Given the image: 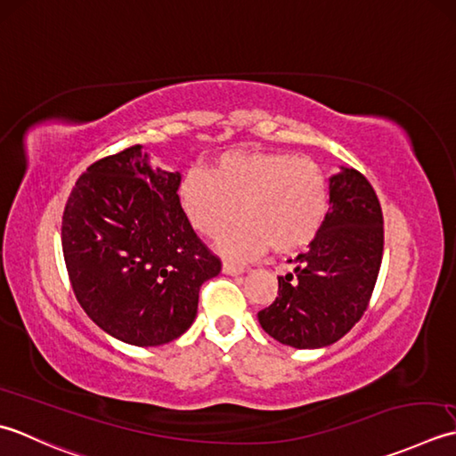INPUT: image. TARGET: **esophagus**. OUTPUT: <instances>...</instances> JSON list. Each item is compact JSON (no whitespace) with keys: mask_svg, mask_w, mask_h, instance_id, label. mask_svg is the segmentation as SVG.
Returning <instances> with one entry per match:
<instances>
[{"mask_svg":"<svg viewBox=\"0 0 456 456\" xmlns=\"http://www.w3.org/2000/svg\"><path fill=\"white\" fill-rule=\"evenodd\" d=\"M222 272L228 273V275H238V273L246 272V265H240V264H234V262H224V265H222Z\"/></svg>","mask_w":456,"mask_h":456,"instance_id":"34e87169","label":"esophagus"}]
</instances>
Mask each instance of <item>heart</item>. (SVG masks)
<instances>
[{
  "label": "heart",
  "mask_w": 456,
  "mask_h": 456,
  "mask_svg": "<svg viewBox=\"0 0 456 456\" xmlns=\"http://www.w3.org/2000/svg\"><path fill=\"white\" fill-rule=\"evenodd\" d=\"M179 200L199 234L222 240L232 256H252L272 244L275 252L309 246L329 215V181L321 167L281 151H238L218 157L210 171L191 169Z\"/></svg>",
  "instance_id": "heart-1"
}]
</instances>
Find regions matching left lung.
<instances>
[{"label": "left lung", "mask_w": 456, "mask_h": 456, "mask_svg": "<svg viewBox=\"0 0 456 456\" xmlns=\"http://www.w3.org/2000/svg\"><path fill=\"white\" fill-rule=\"evenodd\" d=\"M384 216L356 169L330 176V207L293 272L280 275L275 301L257 313L262 329L293 348H321L345 337L368 309L382 265Z\"/></svg>", "instance_id": "1"}]
</instances>
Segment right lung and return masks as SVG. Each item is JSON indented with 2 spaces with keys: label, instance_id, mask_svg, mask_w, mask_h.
Returning <instances> with one entry per match:
<instances>
[{
  "label": "right lung",
  "instance_id": "obj_1",
  "mask_svg": "<svg viewBox=\"0 0 456 456\" xmlns=\"http://www.w3.org/2000/svg\"><path fill=\"white\" fill-rule=\"evenodd\" d=\"M181 175L132 145L78 176L62 215L72 291L102 330L134 346L179 338L204 281L222 262L197 236L179 200Z\"/></svg>",
  "mask_w": 456,
  "mask_h": 456
}]
</instances>
